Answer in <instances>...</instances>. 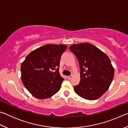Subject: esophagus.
I'll return each mask as SVG.
<instances>
[{
  "instance_id": "esophagus-1",
  "label": "esophagus",
  "mask_w": 128,
  "mask_h": 128,
  "mask_svg": "<svg viewBox=\"0 0 128 128\" xmlns=\"http://www.w3.org/2000/svg\"><path fill=\"white\" fill-rule=\"evenodd\" d=\"M68 77V79L70 80V79H71V78H72L73 77V76H72V75L69 76H68V77Z\"/></svg>"
}]
</instances>
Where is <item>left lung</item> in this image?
I'll list each match as a JSON object with an SVG mask.
<instances>
[{
    "instance_id": "8db88e82",
    "label": "left lung",
    "mask_w": 128,
    "mask_h": 128,
    "mask_svg": "<svg viewBox=\"0 0 128 128\" xmlns=\"http://www.w3.org/2000/svg\"><path fill=\"white\" fill-rule=\"evenodd\" d=\"M70 50L78 60L80 82L76 93L88 100H96L107 92L114 77V68L106 54L89 43L72 44Z\"/></svg>"
}]
</instances>
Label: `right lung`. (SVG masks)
Masks as SVG:
<instances>
[{
	"instance_id": "1",
	"label": "right lung",
	"mask_w": 128,
	"mask_h": 128,
	"mask_svg": "<svg viewBox=\"0 0 128 128\" xmlns=\"http://www.w3.org/2000/svg\"><path fill=\"white\" fill-rule=\"evenodd\" d=\"M66 44H47L32 51L21 66L25 88L40 99L50 98L60 90L64 78L60 74V58Z\"/></svg>"
}]
</instances>
